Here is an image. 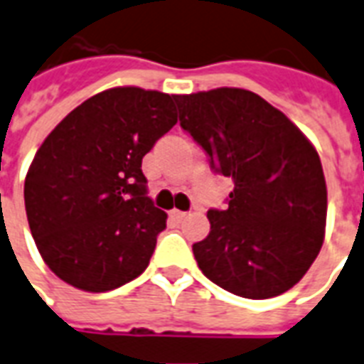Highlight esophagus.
<instances>
[{
  "label": "esophagus",
  "instance_id": "esophagus-1",
  "mask_svg": "<svg viewBox=\"0 0 364 364\" xmlns=\"http://www.w3.org/2000/svg\"><path fill=\"white\" fill-rule=\"evenodd\" d=\"M171 217L174 218V220H184V218L188 217V213H186V211H178V209H172Z\"/></svg>",
  "mask_w": 364,
  "mask_h": 364
}]
</instances>
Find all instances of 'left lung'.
Returning a JSON list of instances; mask_svg holds the SVG:
<instances>
[{"label":"left lung","instance_id":"left-lung-1","mask_svg":"<svg viewBox=\"0 0 364 364\" xmlns=\"http://www.w3.org/2000/svg\"><path fill=\"white\" fill-rule=\"evenodd\" d=\"M182 130L234 180L228 207L209 209L193 244L199 269L234 296L269 299L294 288L318 255L326 182L318 153L291 120L250 90L176 95Z\"/></svg>","mask_w":364,"mask_h":364}]
</instances>
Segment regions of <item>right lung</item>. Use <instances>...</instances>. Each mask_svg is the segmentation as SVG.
I'll return each mask as SVG.
<instances>
[{"label": "right lung", "mask_w": 364, "mask_h": 364, "mask_svg": "<svg viewBox=\"0 0 364 364\" xmlns=\"http://www.w3.org/2000/svg\"><path fill=\"white\" fill-rule=\"evenodd\" d=\"M176 95L134 86L92 95L57 124L24 180L40 255L63 282L109 291L147 269L166 213L141 159L176 124Z\"/></svg>", "instance_id": "add662e5"}]
</instances>
